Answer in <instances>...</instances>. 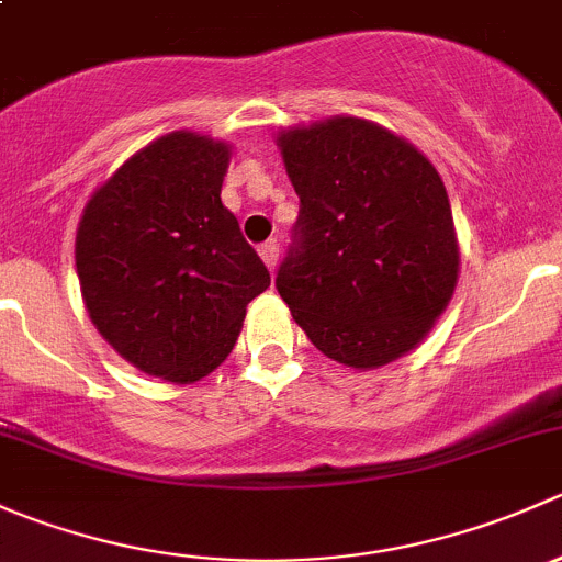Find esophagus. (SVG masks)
I'll return each instance as SVG.
<instances>
[{
  "label": "esophagus",
  "mask_w": 562,
  "mask_h": 562,
  "mask_svg": "<svg viewBox=\"0 0 562 562\" xmlns=\"http://www.w3.org/2000/svg\"><path fill=\"white\" fill-rule=\"evenodd\" d=\"M258 252H260V258H263V263L269 266V271H274L277 260H280V245H277L274 239H269L258 247Z\"/></svg>",
  "instance_id": "obj_1"
}]
</instances>
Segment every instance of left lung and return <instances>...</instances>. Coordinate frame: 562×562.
I'll return each instance as SVG.
<instances>
[{"instance_id":"obj_1","label":"left lung","mask_w":562,"mask_h":562,"mask_svg":"<svg viewBox=\"0 0 562 562\" xmlns=\"http://www.w3.org/2000/svg\"><path fill=\"white\" fill-rule=\"evenodd\" d=\"M299 195L277 291L328 359L372 370L416 348L457 285L459 247L432 162L353 116L282 133Z\"/></svg>"}]
</instances>
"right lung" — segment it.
Returning a JSON list of instances; mask_svg holds the SVG:
<instances>
[{"label":"right lung","mask_w":562,"mask_h":562,"mask_svg":"<svg viewBox=\"0 0 562 562\" xmlns=\"http://www.w3.org/2000/svg\"><path fill=\"white\" fill-rule=\"evenodd\" d=\"M228 146L171 133L130 157L83 209L76 269L89 317L122 359L201 381L234 350L271 277L220 201Z\"/></svg>","instance_id":"add662e5"}]
</instances>
